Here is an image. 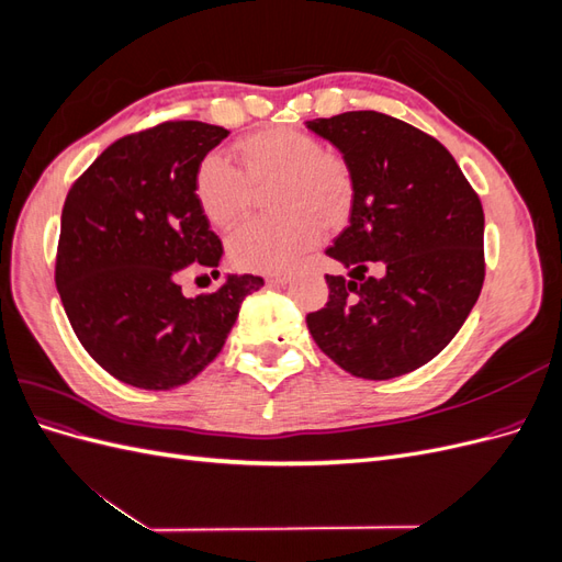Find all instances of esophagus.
Masks as SVG:
<instances>
[{"label": "esophagus", "mask_w": 562, "mask_h": 562, "mask_svg": "<svg viewBox=\"0 0 562 562\" xmlns=\"http://www.w3.org/2000/svg\"><path fill=\"white\" fill-rule=\"evenodd\" d=\"M288 281H291V277H288V274H274V277L267 279L269 285H285Z\"/></svg>", "instance_id": "esophagus-1"}]
</instances>
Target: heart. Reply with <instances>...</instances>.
Returning a JSON list of instances; mask_svg holds the SVG:
<instances>
[{
  "instance_id": "obj_1",
  "label": "heart",
  "mask_w": 562,
  "mask_h": 562,
  "mask_svg": "<svg viewBox=\"0 0 562 562\" xmlns=\"http://www.w3.org/2000/svg\"><path fill=\"white\" fill-rule=\"evenodd\" d=\"M236 168L206 155L194 171V196L215 227H232L252 199V187H269L271 217L248 220L229 236V260L244 271L277 274L297 265L321 236V223H342L353 196V178L337 149L321 147L312 133L271 126L244 135L232 147Z\"/></svg>"
}]
</instances>
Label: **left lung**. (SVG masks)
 <instances>
[{
	"label": "left lung",
	"mask_w": 562,
	"mask_h": 562,
	"mask_svg": "<svg viewBox=\"0 0 562 562\" xmlns=\"http://www.w3.org/2000/svg\"><path fill=\"white\" fill-rule=\"evenodd\" d=\"M353 178L347 229L326 250V307L307 314L318 349L363 380L429 363L464 326L485 279V217L454 157L429 133L372 110L314 119ZM378 263L380 278L364 271Z\"/></svg>",
	"instance_id": "1"
}]
</instances>
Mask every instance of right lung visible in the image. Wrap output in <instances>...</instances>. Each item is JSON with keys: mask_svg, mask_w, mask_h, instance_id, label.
<instances>
[{"mask_svg": "<svg viewBox=\"0 0 562 562\" xmlns=\"http://www.w3.org/2000/svg\"><path fill=\"white\" fill-rule=\"evenodd\" d=\"M203 122H164L112 143L67 192L56 285L81 347L119 382L166 391L215 356L262 277H227L184 297L190 269L220 271L223 241L194 196V171L227 138Z\"/></svg>", "mask_w": 562, "mask_h": 562, "instance_id": "right-lung-1", "label": "right lung"}]
</instances>
